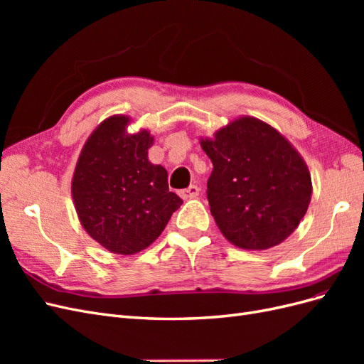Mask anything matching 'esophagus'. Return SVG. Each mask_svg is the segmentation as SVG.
<instances>
[{"mask_svg":"<svg viewBox=\"0 0 364 364\" xmlns=\"http://www.w3.org/2000/svg\"><path fill=\"white\" fill-rule=\"evenodd\" d=\"M199 191H200L199 186H197V185H190L188 188L181 190L179 194H181L182 199H194V197L199 196Z\"/></svg>","mask_w":364,"mask_h":364,"instance_id":"esophagus-1","label":"esophagus"}]
</instances>
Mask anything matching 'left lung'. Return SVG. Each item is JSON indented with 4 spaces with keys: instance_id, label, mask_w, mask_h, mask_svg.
<instances>
[{
    "instance_id": "left-lung-1",
    "label": "left lung",
    "mask_w": 364,
    "mask_h": 364,
    "mask_svg": "<svg viewBox=\"0 0 364 364\" xmlns=\"http://www.w3.org/2000/svg\"><path fill=\"white\" fill-rule=\"evenodd\" d=\"M200 146L214 165L206 196L222 234L250 250L282 243L311 200V176L299 153L273 127L249 117Z\"/></svg>"
}]
</instances>
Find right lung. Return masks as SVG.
Masks as SVG:
<instances>
[{"label":"right lung","mask_w":364,"mask_h":364,"mask_svg":"<svg viewBox=\"0 0 364 364\" xmlns=\"http://www.w3.org/2000/svg\"><path fill=\"white\" fill-rule=\"evenodd\" d=\"M127 117H111L86 141L75 165L73 199L85 230L103 247L132 255L150 246L182 199L168 174L147 159V130L126 135Z\"/></svg>","instance_id":"obj_1"}]
</instances>
